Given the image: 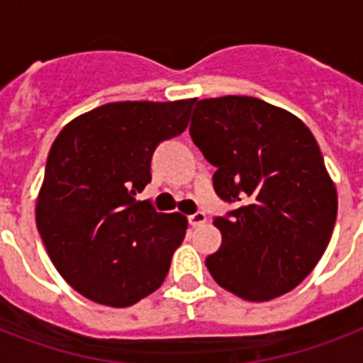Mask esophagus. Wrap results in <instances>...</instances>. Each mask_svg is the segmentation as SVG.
I'll list each match as a JSON object with an SVG mask.
<instances>
[{
    "mask_svg": "<svg viewBox=\"0 0 363 363\" xmlns=\"http://www.w3.org/2000/svg\"><path fill=\"white\" fill-rule=\"evenodd\" d=\"M188 220H190V224H192L194 228H198V226H203L205 222H207V216H205V213L198 211V213H194V215L188 216Z\"/></svg>",
    "mask_w": 363,
    "mask_h": 363,
    "instance_id": "1",
    "label": "esophagus"
}]
</instances>
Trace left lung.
Masks as SVG:
<instances>
[{
  "mask_svg": "<svg viewBox=\"0 0 363 363\" xmlns=\"http://www.w3.org/2000/svg\"><path fill=\"white\" fill-rule=\"evenodd\" d=\"M190 135L216 167L222 245L205 259L222 288L267 301L296 288L326 250L337 192L318 143L298 116L248 96L196 101Z\"/></svg>",
  "mask_w": 363,
  "mask_h": 363,
  "instance_id": "1",
  "label": "left lung"
}]
</instances>
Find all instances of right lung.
<instances>
[{"label": "right lung", "instance_id": "right-lung-1", "mask_svg": "<svg viewBox=\"0 0 363 363\" xmlns=\"http://www.w3.org/2000/svg\"><path fill=\"white\" fill-rule=\"evenodd\" d=\"M196 99L118 101L77 116L50 147L37 230L60 275L84 298L130 307L158 290L188 222L137 201L162 141L181 135Z\"/></svg>", "mask_w": 363, "mask_h": 363}]
</instances>
